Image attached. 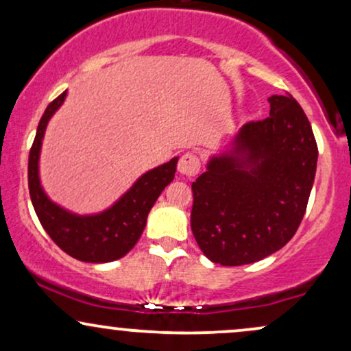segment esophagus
Instances as JSON below:
<instances>
[{"mask_svg": "<svg viewBox=\"0 0 351 351\" xmlns=\"http://www.w3.org/2000/svg\"><path fill=\"white\" fill-rule=\"evenodd\" d=\"M199 168H201V162L195 153H189V152L184 153L178 162V171L183 176H186V178H193V176L198 175Z\"/></svg>", "mask_w": 351, "mask_h": 351, "instance_id": "esophagus-1", "label": "esophagus"}]
</instances>
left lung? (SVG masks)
Segmentation results:
<instances>
[{"mask_svg": "<svg viewBox=\"0 0 351 351\" xmlns=\"http://www.w3.org/2000/svg\"><path fill=\"white\" fill-rule=\"evenodd\" d=\"M269 104L267 119L245 123L191 184L193 236L215 264H251L279 251L307 209L318 158L312 125L291 94Z\"/></svg>", "mask_w": 351, "mask_h": 351, "instance_id": "obj_1", "label": "left lung"}]
</instances>
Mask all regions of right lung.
Here are the masks:
<instances>
[{
  "instance_id": "1",
  "label": "right lung",
  "mask_w": 351,
  "mask_h": 351,
  "mask_svg": "<svg viewBox=\"0 0 351 351\" xmlns=\"http://www.w3.org/2000/svg\"><path fill=\"white\" fill-rule=\"evenodd\" d=\"M67 92H62L47 106L39 120L27 163V184L36 215L43 228L74 259L82 263H112L134 249L147 224L148 213L167 184L175 178L178 158L160 165L140 176L114 206L92 216H79L66 211L47 198L39 181V153L47 122L62 106Z\"/></svg>"
}]
</instances>
